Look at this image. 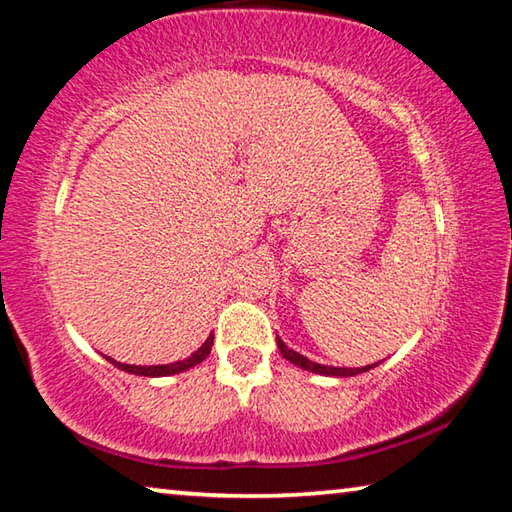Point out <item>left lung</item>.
Returning <instances> with one entry per match:
<instances>
[{
	"mask_svg": "<svg viewBox=\"0 0 512 512\" xmlns=\"http://www.w3.org/2000/svg\"><path fill=\"white\" fill-rule=\"evenodd\" d=\"M277 348H280L282 357L291 361L293 366H298L302 370H311V372H318V375H329V377H352V375H359V372H366L370 368H375L377 363H372V366H363V368H334V366H320V363L309 361L307 357H302L300 352H293L291 348L284 345V341L277 336Z\"/></svg>",
	"mask_w": 512,
	"mask_h": 512,
	"instance_id": "obj_1",
	"label": "left lung"
}]
</instances>
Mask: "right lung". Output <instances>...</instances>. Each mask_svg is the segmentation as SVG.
Returning a JSON list of instances; mask_svg holds the SVG:
<instances>
[{
  "label": "right lung",
  "mask_w": 512,
  "mask_h": 512,
  "mask_svg": "<svg viewBox=\"0 0 512 512\" xmlns=\"http://www.w3.org/2000/svg\"><path fill=\"white\" fill-rule=\"evenodd\" d=\"M212 343H214V334L207 336V341L198 348L192 357L183 359V361H176V363H164V366H131V363H121L106 357L110 363H115L117 368L131 372V375H144V377H167V375H176V372H183L187 368H194L196 363H201L207 354L212 350Z\"/></svg>",
  "instance_id": "1"
}]
</instances>
